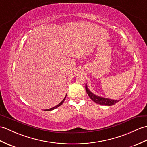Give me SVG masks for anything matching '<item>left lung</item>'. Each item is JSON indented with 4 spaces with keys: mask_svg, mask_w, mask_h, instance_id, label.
<instances>
[{
    "mask_svg": "<svg viewBox=\"0 0 147 147\" xmlns=\"http://www.w3.org/2000/svg\"><path fill=\"white\" fill-rule=\"evenodd\" d=\"M85 88H86V93L88 94V96H89L91 100L96 103L100 104L101 105H105V106H111V105H115V103H118V102L120 101V100H111V99H108V98L97 96V95L93 94L92 92H91L89 90H88L86 84V86H85Z\"/></svg>",
    "mask_w": 147,
    "mask_h": 147,
    "instance_id": "8db88e82",
    "label": "left lung"
}]
</instances>
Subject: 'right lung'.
<instances>
[{
  "label": "right lung",
  "mask_w": 147,
  "mask_h": 147,
  "mask_svg": "<svg viewBox=\"0 0 147 147\" xmlns=\"http://www.w3.org/2000/svg\"><path fill=\"white\" fill-rule=\"evenodd\" d=\"M66 96H65V98H64V99H63V100L60 103H59L57 105H56V106H55V107H53V108H49V109H47V110H46V111H51V110H54V109H56V108H57V107H59V106H61V105H62L63 103V102L64 101V100H65V99H66Z\"/></svg>",
  "instance_id": "add662e5"
}]
</instances>
